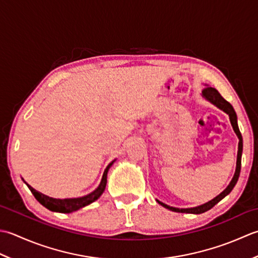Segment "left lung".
Wrapping results in <instances>:
<instances>
[{
    "label": "left lung",
    "mask_w": 258,
    "mask_h": 258,
    "mask_svg": "<svg viewBox=\"0 0 258 258\" xmlns=\"http://www.w3.org/2000/svg\"><path fill=\"white\" fill-rule=\"evenodd\" d=\"M205 86H206V88H205L204 90H203L202 97L205 100H207L208 102L214 104L215 107H217L218 109L222 110V111H224L225 113L228 114L229 120H230V123H232V127H233V129L235 131L236 136H237L238 140H239L238 141V151H237V160H236L235 173H234V176L232 178V180H230V182H229V185L226 187L224 190L219 194L218 196L213 198L212 201H209V202L205 203L203 205H199V206H196V207H191V208H177V207L169 206V205H167L165 203L158 201V199H156L157 203L160 204L162 207L169 209V210H171V212H176V213H190V214H203L205 212H207V210H209L210 208H213L215 205H216L217 203H219L223 198H225L230 191L233 190V188L235 187L236 183H237V180H238V178H239L240 166H241V154H243V137H241V134H240L239 128H238L237 114H236L232 104H230L228 101H226V100L222 96H220V93L216 90V89L213 88V87H209L208 85H205Z\"/></svg>",
    "instance_id": "1"
}]
</instances>
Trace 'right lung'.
Listing matches in <instances>:
<instances>
[{
	"label": "right lung",
	"instance_id": "right-lung-1",
	"mask_svg": "<svg viewBox=\"0 0 258 258\" xmlns=\"http://www.w3.org/2000/svg\"><path fill=\"white\" fill-rule=\"evenodd\" d=\"M114 160H112L110 164L107 166L106 170H104L103 175H102V179L100 181L99 186L94 189V190L90 194H88L86 196L82 197H78V198H64V199H60V198H53V197H49L44 195L38 190H35L33 187H31L28 182L24 181L22 178V180L26 183V186L29 187L31 192L33 194V196L35 197L36 201H38L42 206H44L45 208H48L51 212H56V213H72V212H77L82 207H86L88 205H90L91 203L96 202L97 199L102 195V192L104 191L107 186V176H108V171L114 164Z\"/></svg>",
	"mask_w": 258,
	"mask_h": 258
}]
</instances>
